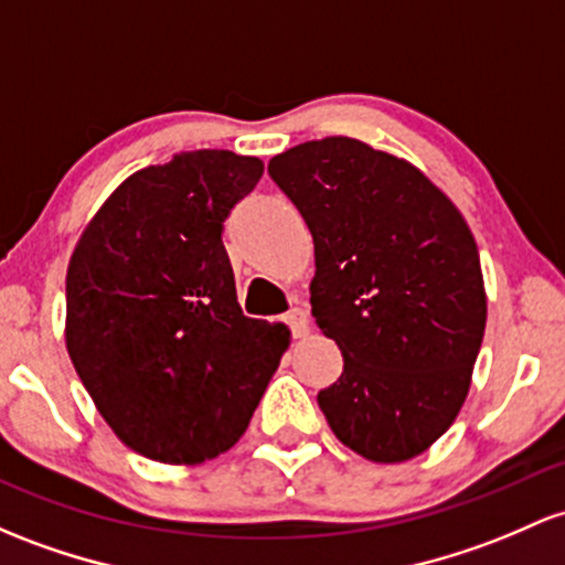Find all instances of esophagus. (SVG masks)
Returning a JSON list of instances; mask_svg holds the SVG:
<instances>
[{
  "label": "esophagus",
  "instance_id": "esophagus-1",
  "mask_svg": "<svg viewBox=\"0 0 565 565\" xmlns=\"http://www.w3.org/2000/svg\"><path fill=\"white\" fill-rule=\"evenodd\" d=\"M284 321H287L289 330H292L297 338H306V334L311 332V319H308V313L302 311V308H292V311L284 316Z\"/></svg>",
  "mask_w": 565,
  "mask_h": 565
}]
</instances>
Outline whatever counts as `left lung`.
Returning <instances> with one entry per match:
<instances>
[{
    "label": "left lung",
    "mask_w": 565,
    "mask_h": 565,
    "mask_svg": "<svg viewBox=\"0 0 565 565\" xmlns=\"http://www.w3.org/2000/svg\"><path fill=\"white\" fill-rule=\"evenodd\" d=\"M273 182L313 235L311 313L343 373L319 407L353 454H424L467 399L486 332L480 254L463 216L407 160L349 136L276 154Z\"/></svg>",
    "instance_id": "left-lung-1"
}]
</instances>
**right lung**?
Masks as SVG:
<instances>
[{
    "label": "right lung",
    "instance_id": "1",
    "mask_svg": "<svg viewBox=\"0 0 565 565\" xmlns=\"http://www.w3.org/2000/svg\"><path fill=\"white\" fill-rule=\"evenodd\" d=\"M263 160L173 154L107 198L66 270V349L111 431L163 463L225 454L249 426L289 330L244 316L222 231Z\"/></svg>",
    "mask_w": 565,
    "mask_h": 565
}]
</instances>
